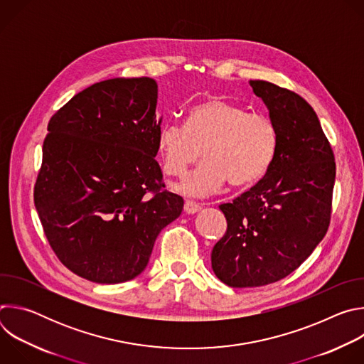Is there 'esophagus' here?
<instances>
[{"label":"esophagus","mask_w":364,"mask_h":364,"mask_svg":"<svg viewBox=\"0 0 364 364\" xmlns=\"http://www.w3.org/2000/svg\"><path fill=\"white\" fill-rule=\"evenodd\" d=\"M200 209H201V205H200L198 203H196V201L187 200V201L184 203V212L188 213V215H194V213H197Z\"/></svg>","instance_id":"esophagus-1"}]
</instances>
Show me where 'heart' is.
<instances>
[{
  "label": "heart",
  "mask_w": 364,
  "mask_h": 364,
  "mask_svg": "<svg viewBox=\"0 0 364 364\" xmlns=\"http://www.w3.org/2000/svg\"><path fill=\"white\" fill-rule=\"evenodd\" d=\"M278 144V128L268 115L215 96L193 105L184 125H163L157 154L166 174L180 176L201 149L204 161L177 186L184 194L201 197L226 181L240 188L262 180L274 164Z\"/></svg>",
  "instance_id": "b5f03b06"
}]
</instances>
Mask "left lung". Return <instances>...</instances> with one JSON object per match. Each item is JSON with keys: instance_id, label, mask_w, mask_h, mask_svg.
<instances>
[{"instance_id": "left-lung-1", "label": "left lung", "mask_w": 364, "mask_h": 364, "mask_svg": "<svg viewBox=\"0 0 364 364\" xmlns=\"http://www.w3.org/2000/svg\"><path fill=\"white\" fill-rule=\"evenodd\" d=\"M279 134L268 174L233 203L212 250L216 277L233 288L262 287L292 274L327 233L336 180L331 145L309 103L265 80L249 82Z\"/></svg>"}]
</instances>
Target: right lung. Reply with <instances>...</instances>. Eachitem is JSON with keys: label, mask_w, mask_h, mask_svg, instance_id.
<instances>
[{"label": "right lung", "mask_w": 364, "mask_h": 364, "mask_svg": "<svg viewBox=\"0 0 364 364\" xmlns=\"http://www.w3.org/2000/svg\"><path fill=\"white\" fill-rule=\"evenodd\" d=\"M159 86L117 77L75 95L51 117L34 204L44 235L73 274L119 284L148 265L184 200L164 190L155 161Z\"/></svg>", "instance_id": "obj_1"}]
</instances>
